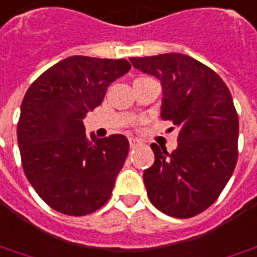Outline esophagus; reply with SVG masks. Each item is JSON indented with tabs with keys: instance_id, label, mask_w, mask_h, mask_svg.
Wrapping results in <instances>:
<instances>
[{
	"instance_id": "34e87169",
	"label": "esophagus",
	"mask_w": 257,
	"mask_h": 257,
	"mask_svg": "<svg viewBox=\"0 0 257 257\" xmlns=\"http://www.w3.org/2000/svg\"><path fill=\"white\" fill-rule=\"evenodd\" d=\"M141 145V141L139 139H136V138H129V146L131 148H136V146H139Z\"/></svg>"
}]
</instances>
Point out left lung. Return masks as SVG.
Masks as SVG:
<instances>
[{"mask_svg":"<svg viewBox=\"0 0 257 257\" xmlns=\"http://www.w3.org/2000/svg\"><path fill=\"white\" fill-rule=\"evenodd\" d=\"M129 60L160 80V116L179 128L172 153L151 145L155 163L143 172L148 197L166 215L191 218L219 197L236 166L239 121L229 88L214 70L187 55Z\"/></svg>","mask_w":257,"mask_h":257,"instance_id":"1","label":"left lung"}]
</instances>
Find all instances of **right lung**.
<instances>
[{
    "label": "right lung",
    "mask_w": 257,
    "mask_h": 257,
    "mask_svg": "<svg viewBox=\"0 0 257 257\" xmlns=\"http://www.w3.org/2000/svg\"><path fill=\"white\" fill-rule=\"evenodd\" d=\"M129 69L125 59L71 56L41 74L22 99L17 135L24 172L42 200L62 214H91L112 194L128 139L94 134L90 139L83 119Z\"/></svg>",
    "instance_id": "obj_1"
}]
</instances>
